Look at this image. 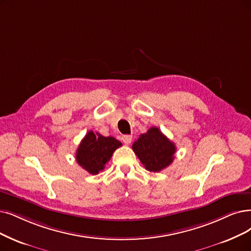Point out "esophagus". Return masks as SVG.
<instances>
[{
	"instance_id": "1",
	"label": "esophagus",
	"mask_w": 251,
	"mask_h": 251,
	"mask_svg": "<svg viewBox=\"0 0 251 251\" xmlns=\"http://www.w3.org/2000/svg\"><path fill=\"white\" fill-rule=\"evenodd\" d=\"M122 140H123L125 144H129V143L132 142V136H129V135H125V136H123Z\"/></svg>"
}]
</instances>
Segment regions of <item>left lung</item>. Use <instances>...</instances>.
I'll list each match as a JSON object with an SVG mask.
<instances>
[{
  "mask_svg": "<svg viewBox=\"0 0 251 251\" xmlns=\"http://www.w3.org/2000/svg\"><path fill=\"white\" fill-rule=\"evenodd\" d=\"M133 150L146 170L159 172L172 164L176 147L158 127L152 126L147 133L139 136L133 144Z\"/></svg>",
  "mask_w": 251,
  "mask_h": 251,
  "instance_id": "left-lung-1",
  "label": "left lung"
}]
</instances>
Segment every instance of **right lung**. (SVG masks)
<instances>
[{"instance_id": "1", "label": "right lung", "mask_w": 251, "mask_h": 251, "mask_svg": "<svg viewBox=\"0 0 251 251\" xmlns=\"http://www.w3.org/2000/svg\"><path fill=\"white\" fill-rule=\"evenodd\" d=\"M122 145L113 137H104L89 131L77 148L76 160L89 174L97 175L104 170L113 152Z\"/></svg>"}]
</instances>
